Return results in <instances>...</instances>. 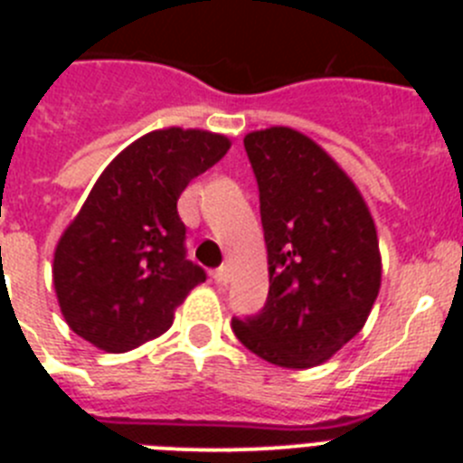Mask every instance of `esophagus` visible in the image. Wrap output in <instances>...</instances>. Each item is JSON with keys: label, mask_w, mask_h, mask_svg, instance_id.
Wrapping results in <instances>:
<instances>
[{"label": "esophagus", "mask_w": 463, "mask_h": 463, "mask_svg": "<svg viewBox=\"0 0 463 463\" xmlns=\"http://www.w3.org/2000/svg\"><path fill=\"white\" fill-rule=\"evenodd\" d=\"M215 280H218L220 285L229 282V267H220L218 271H215Z\"/></svg>", "instance_id": "obj_1"}]
</instances>
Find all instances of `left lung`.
I'll return each instance as SVG.
<instances>
[{
  "label": "left lung",
  "mask_w": 463,
  "mask_h": 463,
  "mask_svg": "<svg viewBox=\"0 0 463 463\" xmlns=\"http://www.w3.org/2000/svg\"><path fill=\"white\" fill-rule=\"evenodd\" d=\"M260 187L269 297L236 338L282 369H310L357 336L383 280L378 232L353 178L292 127L245 134Z\"/></svg>",
  "instance_id": "left-lung-1"
}]
</instances>
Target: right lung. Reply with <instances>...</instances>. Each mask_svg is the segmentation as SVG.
Listing matches in <instances>:
<instances>
[{"mask_svg": "<svg viewBox=\"0 0 463 463\" xmlns=\"http://www.w3.org/2000/svg\"><path fill=\"white\" fill-rule=\"evenodd\" d=\"M222 134L166 127L127 146L60 236L52 285L64 320L104 353L162 336L206 280L185 257L178 196L227 155Z\"/></svg>", "mask_w": 463, "mask_h": 463, "instance_id": "add662e5", "label": "right lung"}]
</instances>
